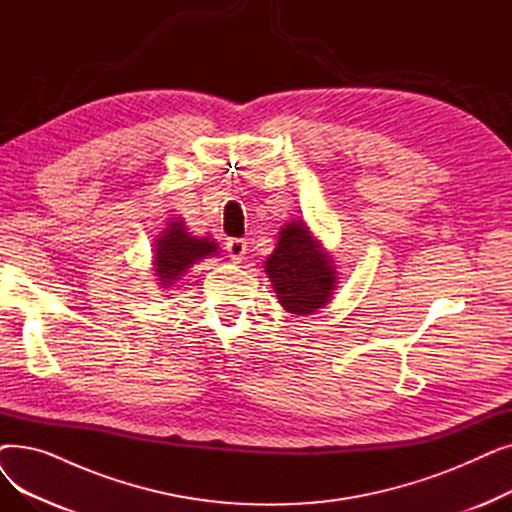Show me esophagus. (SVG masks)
Returning <instances> with one entry per match:
<instances>
[{
  "mask_svg": "<svg viewBox=\"0 0 512 512\" xmlns=\"http://www.w3.org/2000/svg\"><path fill=\"white\" fill-rule=\"evenodd\" d=\"M226 251L230 255V259L234 263H240L242 259H245V253H247V242L240 240V238H230L226 242Z\"/></svg>",
  "mask_w": 512,
  "mask_h": 512,
  "instance_id": "obj_1",
  "label": "esophagus"
}]
</instances>
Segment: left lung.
<instances>
[{
	"instance_id": "obj_1",
	"label": "left lung",
	"mask_w": 512,
	"mask_h": 512,
	"mask_svg": "<svg viewBox=\"0 0 512 512\" xmlns=\"http://www.w3.org/2000/svg\"><path fill=\"white\" fill-rule=\"evenodd\" d=\"M263 263L284 311L313 315L332 301L338 286V267L305 222L284 224L274 253Z\"/></svg>"
}]
</instances>
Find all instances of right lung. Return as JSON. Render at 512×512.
I'll return each instance as SVG.
<instances>
[{
	"mask_svg": "<svg viewBox=\"0 0 512 512\" xmlns=\"http://www.w3.org/2000/svg\"><path fill=\"white\" fill-rule=\"evenodd\" d=\"M153 247V276L157 286L166 290L186 276L195 263L220 253L215 238L188 232L182 218H172L155 238Z\"/></svg>",
	"mask_w": 512,
	"mask_h": 512,
	"instance_id": "obj_1",
	"label": "right lung"
}]
</instances>
